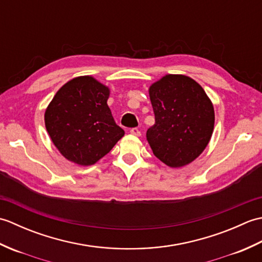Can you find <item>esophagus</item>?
<instances>
[{"instance_id": "obj_1", "label": "esophagus", "mask_w": 262, "mask_h": 262, "mask_svg": "<svg viewBox=\"0 0 262 262\" xmlns=\"http://www.w3.org/2000/svg\"><path fill=\"white\" fill-rule=\"evenodd\" d=\"M130 134L135 135V136H141V130L138 128H132L130 129Z\"/></svg>"}]
</instances>
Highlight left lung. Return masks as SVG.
<instances>
[{
    "mask_svg": "<svg viewBox=\"0 0 262 262\" xmlns=\"http://www.w3.org/2000/svg\"><path fill=\"white\" fill-rule=\"evenodd\" d=\"M155 124L146 132L153 154L170 168L196 160L208 145L215 114L210 99L191 77L168 74L148 89Z\"/></svg>",
    "mask_w": 262,
    "mask_h": 262,
    "instance_id": "8db88e82",
    "label": "left lung"
}]
</instances>
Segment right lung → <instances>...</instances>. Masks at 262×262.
I'll return each mask as SVG.
<instances>
[{
  "mask_svg": "<svg viewBox=\"0 0 262 262\" xmlns=\"http://www.w3.org/2000/svg\"><path fill=\"white\" fill-rule=\"evenodd\" d=\"M110 90L92 76H77L55 94L45 111L54 145L71 162L92 165L125 135L107 104Z\"/></svg>",
  "mask_w": 262,
  "mask_h": 262,
  "instance_id": "right-lung-1",
  "label": "right lung"
}]
</instances>
